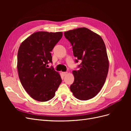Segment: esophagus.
I'll return each mask as SVG.
<instances>
[{"label":"esophagus","mask_w":131,"mask_h":131,"mask_svg":"<svg viewBox=\"0 0 131 131\" xmlns=\"http://www.w3.org/2000/svg\"><path fill=\"white\" fill-rule=\"evenodd\" d=\"M62 75H63V76H65V75L67 74V72H62Z\"/></svg>","instance_id":"1"}]
</instances>
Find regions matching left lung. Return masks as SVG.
Segmentation results:
<instances>
[{
  "label": "left lung",
  "mask_w": 131,
  "mask_h": 131,
  "mask_svg": "<svg viewBox=\"0 0 131 131\" xmlns=\"http://www.w3.org/2000/svg\"><path fill=\"white\" fill-rule=\"evenodd\" d=\"M64 35L73 47L75 63L81 61L79 70L73 72L74 81L70 89L78 100H90L101 91L108 75L105 43L100 35L84 27L66 31Z\"/></svg>",
  "instance_id": "8db88e82"
}]
</instances>
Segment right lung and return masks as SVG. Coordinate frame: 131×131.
Listing matches in <instances>:
<instances>
[{"label":"right lung","instance_id":"1","mask_svg":"<svg viewBox=\"0 0 131 131\" xmlns=\"http://www.w3.org/2000/svg\"><path fill=\"white\" fill-rule=\"evenodd\" d=\"M62 32L38 31L22 42L17 53L19 80L34 100L46 102L55 94L62 79L53 67L51 52L62 37Z\"/></svg>","mask_w":131,"mask_h":131}]
</instances>
